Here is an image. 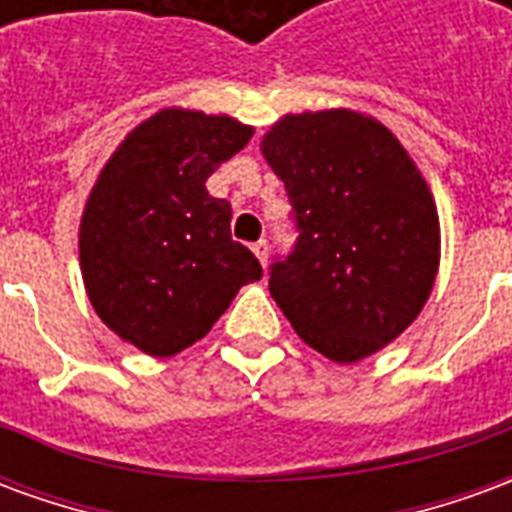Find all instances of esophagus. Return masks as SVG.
Listing matches in <instances>:
<instances>
[{"mask_svg": "<svg viewBox=\"0 0 512 512\" xmlns=\"http://www.w3.org/2000/svg\"><path fill=\"white\" fill-rule=\"evenodd\" d=\"M252 252H255L257 260H260V263L266 266V263H268V241H266V238H260L257 244H252Z\"/></svg>", "mask_w": 512, "mask_h": 512, "instance_id": "esophagus-1", "label": "esophagus"}]
</instances>
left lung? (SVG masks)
<instances>
[{"mask_svg":"<svg viewBox=\"0 0 512 512\" xmlns=\"http://www.w3.org/2000/svg\"><path fill=\"white\" fill-rule=\"evenodd\" d=\"M263 156L285 183L296 244L268 290L304 343L359 362L414 321L439 268V216L389 128L348 109L279 120Z\"/></svg>","mask_w":512,"mask_h":512,"instance_id":"1","label":"left lung"}]
</instances>
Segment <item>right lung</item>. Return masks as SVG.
Returning <instances> with one entry per match:
<instances>
[{"mask_svg": "<svg viewBox=\"0 0 512 512\" xmlns=\"http://www.w3.org/2000/svg\"><path fill=\"white\" fill-rule=\"evenodd\" d=\"M249 136L233 117L164 109L126 136L95 183L79 233L84 288L98 318L145 354L197 343L263 277L230 235V202L205 189Z\"/></svg>", "mask_w": 512, "mask_h": 512, "instance_id": "right-lung-1", "label": "right lung"}]
</instances>
